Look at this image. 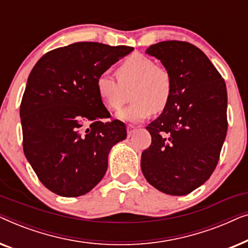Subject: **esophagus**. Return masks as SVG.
<instances>
[{"instance_id":"obj_1","label":"esophagus","mask_w":248,"mask_h":248,"mask_svg":"<svg viewBox=\"0 0 248 248\" xmlns=\"http://www.w3.org/2000/svg\"><path fill=\"white\" fill-rule=\"evenodd\" d=\"M137 131V126H134V125H128L127 126V137L130 138L132 135L134 134V132Z\"/></svg>"}]
</instances>
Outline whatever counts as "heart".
<instances>
[{
    "instance_id": "heart-1",
    "label": "heart",
    "mask_w": 248,
    "mask_h": 248,
    "mask_svg": "<svg viewBox=\"0 0 248 248\" xmlns=\"http://www.w3.org/2000/svg\"><path fill=\"white\" fill-rule=\"evenodd\" d=\"M116 73L118 80L108 73L99 74L96 89L100 100L110 110L121 109L131 90L133 103L118 113L120 120L138 123L154 111L161 113L167 108L172 94L171 77L150 57L142 54L128 56Z\"/></svg>"
}]
</instances>
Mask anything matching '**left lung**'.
Listing matches in <instances>:
<instances>
[{"mask_svg":"<svg viewBox=\"0 0 248 248\" xmlns=\"http://www.w3.org/2000/svg\"><path fill=\"white\" fill-rule=\"evenodd\" d=\"M170 74L168 106L147 130L151 144L141 169L158 191L186 195L204 184L218 164L227 134V89L208 56L186 42L167 40L145 50Z\"/></svg>","mask_w":248,"mask_h":248,"instance_id":"1","label":"left lung"}]
</instances>
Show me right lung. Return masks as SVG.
Segmentation results:
<instances>
[{
	"label": "right lung",
	"mask_w": 248,
	"mask_h": 248,
	"mask_svg": "<svg viewBox=\"0 0 248 248\" xmlns=\"http://www.w3.org/2000/svg\"><path fill=\"white\" fill-rule=\"evenodd\" d=\"M134 48L81 42L46 53L27 81L20 105L23 152L39 181L57 195L90 192L106 174L113 145L126 139L96 89L106 72Z\"/></svg>",
	"instance_id": "right-lung-1"
}]
</instances>
